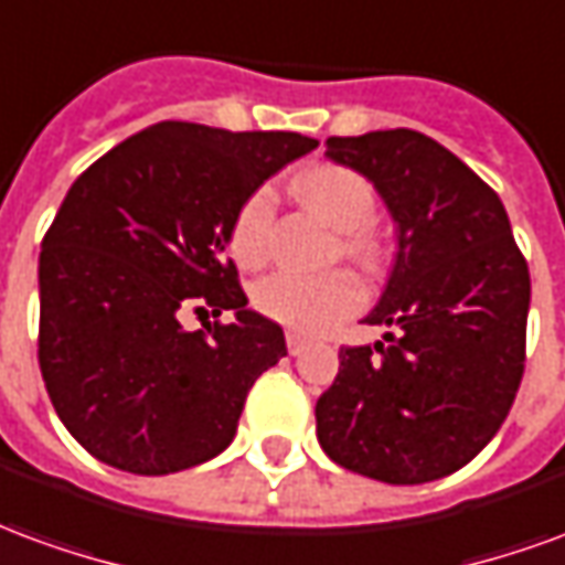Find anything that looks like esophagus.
Instances as JSON below:
<instances>
[{
  "instance_id": "1",
  "label": "esophagus",
  "mask_w": 565,
  "mask_h": 565,
  "mask_svg": "<svg viewBox=\"0 0 565 565\" xmlns=\"http://www.w3.org/2000/svg\"><path fill=\"white\" fill-rule=\"evenodd\" d=\"M308 348V339H302L299 332H287V351L294 356H299Z\"/></svg>"
}]
</instances>
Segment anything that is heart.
<instances>
[{
    "instance_id": "1",
    "label": "heart",
    "mask_w": 565,
    "mask_h": 565,
    "mask_svg": "<svg viewBox=\"0 0 565 565\" xmlns=\"http://www.w3.org/2000/svg\"><path fill=\"white\" fill-rule=\"evenodd\" d=\"M296 193L308 209L318 211L332 230H339L344 257L363 266L379 263L381 245L366 226L375 217V186L348 166L323 162L296 178ZM275 199L269 186H259L238 205L230 226V254L242 269H259L269 259ZM250 302L263 318L281 323L299 335H320L339 327L363 306V287L351 271L332 269L323 275L275 271L254 287Z\"/></svg>"
}]
</instances>
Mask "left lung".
Segmentation results:
<instances>
[{"label": "left lung", "instance_id": "obj_1", "mask_svg": "<svg viewBox=\"0 0 565 565\" xmlns=\"http://www.w3.org/2000/svg\"><path fill=\"white\" fill-rule=\"evenodd\" d=\"M327 157L369 178L396 223V259L372 327L342 348L318 399L332 462L384 484L457 472L497 436L526 360L530 269L509 214L478 174L415 129L332 136Z\"/></svg>", "mask_w": 565, "mask_h": 565}]
</instances>
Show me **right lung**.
Masks as SVG:
<instances>
[{
  "instance_id": "obj_1",
  "label": "right lung",
  "mask_w": 565,
  "mask_h": 565,
  "mask_svg": "<svg viewBox=\"0 0 565 565\" xmlns=\"http://www.w3.org/2000/svg\"><path fill=\"white\" fill-rule=\"evenodd\" d=\"M315 148L299 132L162 120L68 186L39 257V366L96 460L169 475L233 441L247 391L287 344L275 320L245 308L223 259L230 226L266 178ZM190 307L236 320L186 333Z\"/></svg>"
}]
</instances>
